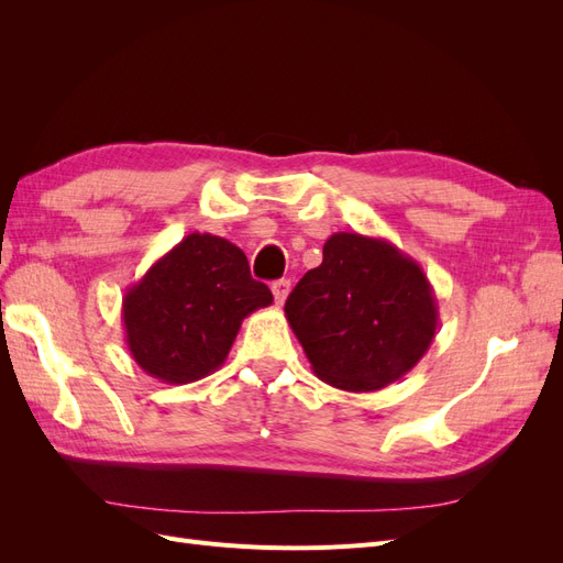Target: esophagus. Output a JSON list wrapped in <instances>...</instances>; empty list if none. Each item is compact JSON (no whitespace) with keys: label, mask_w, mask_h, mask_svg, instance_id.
I'll return each instance as SVG.
<instances>
[{"label":"esophagus","mask_w":563,"mask_h":563,"mask_svg":"<svg viewBox=\"0 0 563 563\" xmlns=\"http://www.w3.org/2000/svg\"><path fill=\"white\" fill-rule=\"evenodd\" d=\"M288 291H291V282H288V279H279V282L272 284V296H275L277 305H284Z\"/></svg>","instance_id":"esophagus-1"}]
</instances>
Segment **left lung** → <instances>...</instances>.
Segmentation results:
<instances>
[{"label":"left lung","instance_id":"obj_1","mask_svg":"<svg viewBox=\"0 0 563 563\" xmlns=\"http://www.w3.org/2000/svg\"><path fill=\"white\" fill-rule=\"evenodd\" d=\"M284 312L317 378L345 391H376L406 376L439 327L422 267L360 232L329 236L321 265L296 284Z\"/></svg>","mask_w":563,"mask_h":563}]
</instances>
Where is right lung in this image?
<instances>
[{"label":"right lung","mask_w":563,"mask_h":563,"mask_svg":"<svg viewBox=\"0 0 563 563\" xmlns=\"http://www.w3.org/2000/svg\"><path fill=\"white\" fill-rule=\"evenodd\" d=\"M269 302V288L251 277L240 246L192 232L126 291V345L147 376L195 383L223 366L242 321Z\"/></svg>","instance_id":"obj_1"}]
</instances>
